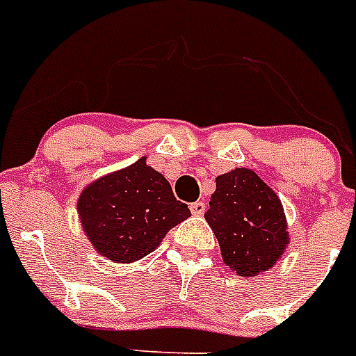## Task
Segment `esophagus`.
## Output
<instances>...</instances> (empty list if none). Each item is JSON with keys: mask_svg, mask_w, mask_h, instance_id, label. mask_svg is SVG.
Wrapping results in <instances>:
<instances>
[{"mask_svg": "<svg viewBox=\"0 0 356 356\" xmlns=\"http://www.w3.org/2000/svg\"><path fill=\"white\" fill-rule=\"evenodd\" d=\"M190 210H192V213L195 215V217H201V215H204V211H206V204L201 201L192 202V204H190Z\"/></svg>", "mask_w": 356, "mask_h": 356, "instance_id": "34e87169", "label": "esophagus"}]
</instances>
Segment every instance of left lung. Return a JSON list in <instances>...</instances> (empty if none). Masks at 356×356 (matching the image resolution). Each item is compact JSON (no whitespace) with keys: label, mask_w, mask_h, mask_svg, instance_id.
Here are the masks:
<instances>
[{"label":"left lung","mask_w":356,"mask_h":356,"mask_svg":"<svg viewBox=\"0 0 356 356\" xmlns=\"http://www.w3.org/2000/svg\"><path fill=\"white\" fill-rule=\"evenodd\" d=\"M215 186L204 219L219 241L224 264L241 277L271 270L289 244L279 195L250 168L222 173Z\"/></svg>","instance_id":"1"}]
</instances>
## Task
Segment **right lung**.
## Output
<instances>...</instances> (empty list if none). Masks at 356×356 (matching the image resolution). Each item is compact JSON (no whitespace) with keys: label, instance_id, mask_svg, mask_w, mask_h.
Returning a JSON list of instances; mask_svg holds the SVG:
<instances>
[{"label":"right lung","instance_id":"1","mask_svg":"<svg viewBox=\"0 0 356 356\" xmlns=\"http://www.w3.org/2000/svg\"><path fill=\"white\" fill-rule=\"evenodd\" d=\"M77 213L95 252L121 264L154 252L173 226L192 215L146 157L83 188Z\"/></svg>","mask_w":356,"mask_h":356}]
</instances>
